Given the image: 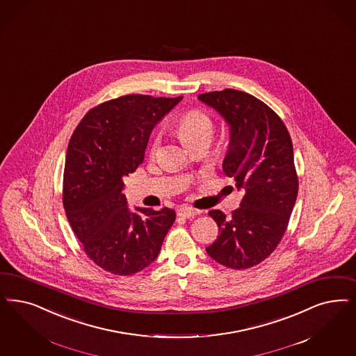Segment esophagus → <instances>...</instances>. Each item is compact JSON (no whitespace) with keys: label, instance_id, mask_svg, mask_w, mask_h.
<instances>
[{"label":"esophagus","instance_id":"obj_1","mask_svg":"<svg viewBox=\"0 0 356 356\" xmlns=\"http://www.w3.org/2000/svg\"><path fill=\"white\" fill-rule=\"evenodd\" d=\"M200 213H201V210H197V209L193 208H186V207L177 209V216H179V217H183V218H191V217L198 216Z\"/></svg>","mask_w":356,"mask_h":356}]
</instances>
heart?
Returning <instances> with one entry per match:
<instances>
[{
    "instance_id": "heart-1",
    "label": "heart",
    "mask_w": 356,
    "mask_h": 356,
    "mask_svg": "<svg viewBox=\"0 0 356 356\" xmlns=\"http://www.w3.org/2000/svg\"><path fill=\"white\" fill-rule=\"evenodd\" d=\"M177 133L181 139L191 147L201 142H211L214 135V123L205 111H189L183 114L176 122ZM160 147V135H156L151 145L149 154L155 156Z\"/></svg>"
}]
</instances>
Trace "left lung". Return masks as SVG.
Returning a JSON list of instances; mask_svg holds the SVG:
<instances>
[{
	"label": "left lung",
	"mask_w": 356,
	"mask_h": 356,
	"mask_svg": "<svg viewBox=\"0 0 356 356\" xmlns=\"http://www.w3.org/2000/svg\"><path fill=\"white\" fill-rule=\"evenodd\" d=\"M198 99L229 126L222 168L243 192L230 217L221 210L209 211L220 235L207 252L225 267L251 268L280 243L296 204L298 180L292 140L280 117L245 92L225 89L200 95Z\"/></svg>",
	"instance_id": "left-lung-1"
}]
</instances>
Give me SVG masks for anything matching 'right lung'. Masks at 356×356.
Returning a JSON list of instances; mask_svg holds the SVG:
<instances>
[{"instance_id": "obj_1", "label": "right lung", "mask_w": 356, "mask_h": 356, "mask_svg": "<svg viewBox=\"0 0 356 356\" xmlns=\"http://www.w3.org/2000/svg\"><path fill=\"white\" fill-rule=\"evenodd\" d=\"M183 97L129 95L88 111L71 136L64 167L63 205L88 258L129 276L159 255L176 213L127 207L123 177L145 159L154 127Z\"/></svg>"}]
</instances>
